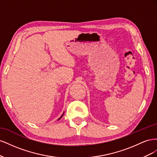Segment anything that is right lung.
Segmentation results:
<instances>
[{
	"mask_svg": "<svg viewBox=\"0 0 157 157\" xmlns=\"http://www.w3.org/2000/svg\"><path fill=\"white\" fill-rule=\"evenodd\" d=\"M63 114H64V113H63V114H62V115H61V117H59V118H58V121H59V120H60V119H61V118H62V117H63Z\"/></svg>",
	"mask_w": 157,
	"mask_h": 157,
	"instance_id": "obj_1",
	"label": "right lung"
}]
</instances>
